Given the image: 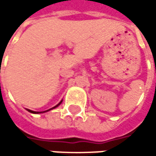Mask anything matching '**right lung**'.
Instances as JSON below:
<instances>
[{
    "label": "right lung",
    "instance_id": "1",
    "mask_svg": "<svg viewBox=\"0 0 156 156\" xmlns=\"http://www.w3.org/2000/svg\"><path fill=\"white\" fill-rule=\"evenodd\" d=\"M62 100H61L59 103L56 105V106H54L53 108H49V109H47V110H44V111H34V110H32V109H29V108H26L29 112H31V113H34V114H39V113H44V112H47V111H49V110H51V109H53V108H57V107H59L61 104H62Z\"/></svg>",
    "mask_w": 156,
    "mask_h": 156
}]
</instances>
